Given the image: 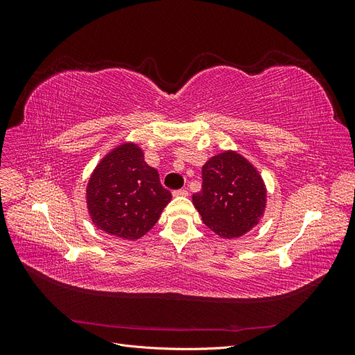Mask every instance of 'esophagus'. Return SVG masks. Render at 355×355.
Wrapping results in <instances>:
<instances>
[{"label":"esophagus","mask_w":355,"mask_h":355,"mask_svg":"<svg viewBox=\"0 0 355 355\" xmlns=\"http://www.w3.org/2000/svg\"><path fill=\"white\" fill-rule=\"evenodd\" d=\"M173 196L175 197H187L188 191L187 189H176V191H173Z\"/></svg>","instance_id":"34e87169"}]
</instances>
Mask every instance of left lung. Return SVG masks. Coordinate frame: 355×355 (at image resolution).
<instances>
[{
	"mask_svg": "<svg viewBox=\"0 0 355 355\" xmlns=\"http://www.w3.org/2000/svg\"><path fill=\"white\" fill-rule=\"evenodd\" d=\"M201 191L192 202L206 227L222 239H237L259 223L266 206L263 180L249 161L234 151L202 166Z\"/></svg>",
	"mask_w": 355,
	"mask_h": 355,
	"instance_id": "8db88e82",
	"label": "left lung"
}]
</instances>
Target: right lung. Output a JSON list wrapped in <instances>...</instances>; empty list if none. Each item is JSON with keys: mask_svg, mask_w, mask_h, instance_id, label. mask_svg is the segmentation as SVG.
Instances as JSON below:
<instances>
[{"mask_svg": "<svg viewBox=\"0 0 355 355\" xmlns=\"http://www.w3.org/2000/svg\"><path fill=\"white\" fill-rule=\"evenodd\" d=\"M85 198L96 228L133 241L154 227L171 194L158 171L145 163L142 149L123 144L96 166Z\"/></svg>", "mask_w": 355, "mask_h": 355, "instance_id": "add662e5", "label": "right lung"}]
</instances>
